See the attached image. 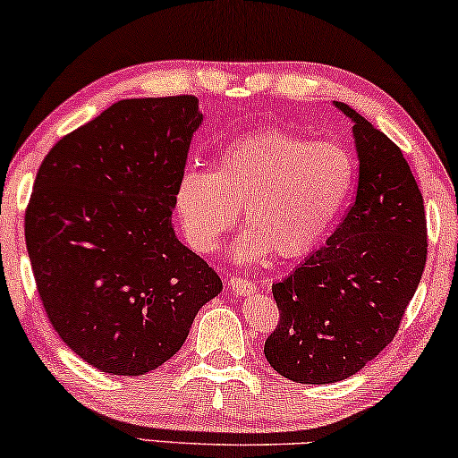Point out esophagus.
I'll return each instance as SVG.
<instances>
[{
  "instance_id": "34e87169",
  "label": "esophagus",
  "mask_w": 458,
  "mask_h": 458,
  "mask_svg": "<svg viewBox=\"0 0 458 458\" xmlns=\"http://www.w3.org/2000/svg\"><path fill=\"white\" fill-rule=\"evenodd\" d=\"M229 290L237 293V296H246V293H252L256 290V284H252V281L243 279V277H231Z\"/></svg>"
}]
</instances>
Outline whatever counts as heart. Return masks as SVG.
<instances>
[{
  "mask_svg": "<svg viewBox=\"0 0 458 458\" xmlns=\"http://www.w3.org/2000/svg\"><path fill=\"white\" fill-rule=\"evenodd\" d=\"M356 179L352 154L340 143L267 129L225 146L215 168H187L174 210L190 246L210 254L243 210L248 231L233 254L242 262L300 259L325 240Z\"/></svg>",
  "mask_w": 458,
  "mask_h": 458,
  "instance_id": "obj_1",
  "label": "heart"
}]
</instances>
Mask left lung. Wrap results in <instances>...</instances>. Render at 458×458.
<instances>
[{
	"label": "left lung",
	"mask_w": 458,
	"mask_h": 458,
	"mask_svg": "<svg viewBox=\"0 0 458 458\" xmlns=\"http://www.w3.org/2000/svg\"><path fill=\"white\" fill-rule=\"evenodd\" d=\"M359 152L356 198L334 235L273 284L279 323L265 342L275 371L296 384L352 377L398 334L428 259L423 196L409 162L350 106Z\"/></svg>",
	"instance_id": "1"
}]
</instances>
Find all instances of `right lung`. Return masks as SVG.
<instances>
[{
	"label": "right lung",
	"instance_id": "obj_1",
	"mask_svg": "<svg viewBox=\"0 0 458 458\" xmlns=\"http://www.w3.org/2000/svg\"><path fill=\"white\" fill-rule=\"evenodd\" d=\"M196 96L123 99L43 158L24 212L37 292L62 342L110 375H146L183 346L223 281L174 235Z\"/></svg>",
	"mask_w": 458,
	"mask_h": 458
}]
</instances>
